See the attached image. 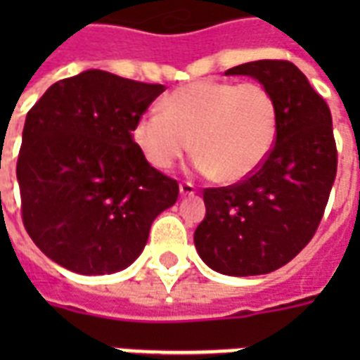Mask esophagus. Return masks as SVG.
I'll return each mask as SVG.
<instances>
[{
	"label": "esophagus",
	"mask_w": 360,
	"mask_h": 360,
	"mask_svg": "<svg viewBox=\"0 0 360 360\" xmlns=\"http://www.w3.org/2000/svg\"><path fill=\"white\" fill-rule=\"evenodd\" d=\"M179 192L181 196H192V194L196 192V186L192 185V183H188V181H185V183H181L179 185Z\"/></svg>",
	"instance_id": "34e87169"
}]
</instances>
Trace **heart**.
I'll return each mask as SVG.
<instances>
[{
  "label": "heart",
  "mask_w": 360,
  "mask_h": 360,
  "mask_svg": "<svg viewBox=\"0 0 360 360\" xmlns=\"http://www.w3.org/2000/svg\"><path fill=\"white\" fill-rule=\"evenodd\" d=\"M278 106L257 82L203 80L175 89L164 110L136 121L132 138L155 168L168 169L194 149L198 172L237 183L256 172L273 149Z\"/></svg>",
  "instance_id": "heart-1"
}]
</instances>
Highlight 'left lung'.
<instances>
[{
  "label": "left lung",
  "mask_w": 360,
  "mask_h": 360,
  "mask_svg": "<svg viewBox=\"0 0 360 360\" xmlns=\"http://www.w3.org/2000/svg\"><path fill=\"white\" fill-rule=\"evenodd\" d=\"M278 106V132L265 162L236 185L205 188V219L194 245L209 267L230 276L267 274L310 243L336 177L333 117L307 76L284 59L237 65Z\"/></svg>",
  "instance_id": "8db88e82"
}]
</instances>
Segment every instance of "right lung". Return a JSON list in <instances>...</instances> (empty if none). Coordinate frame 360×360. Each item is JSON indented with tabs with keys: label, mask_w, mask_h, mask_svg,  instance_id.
Listing matches in <instances>:
<instances>
[{
	"label": "right lung",
	"mask_w": 360,
	"mask_h": 360,
	"mask_svg": "<svg viewBox=\"0 0 360 360\" xmlns=\"http://www.w3.org/2000/svg\"><path fill=\"white\" fill-rule=\"evenodd\" d=\"M164 89L91 69L56 82L27 112L16 162L22 220L61 267H129L153 220L177 202V181L153 168L132 138Z\"/></svg>",
	"instance_id": "obj_1"
}]
</instances>
